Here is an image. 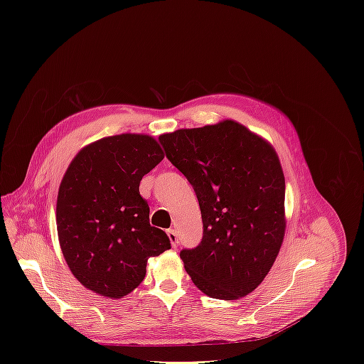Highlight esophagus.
Segmentation results:
<instances>
[{
    "label": "esophagus",
    "instance_id": "1",
    "mask_svg": "<svg viewBox=\"0 0 364 364\" xmlns=\"http://www.w3.org/2000/svg\"><path fill=\"white\" fill-rule=\"evenodd\" d=\"M167 234H168V238H170V243H171V246H173V247L178 246V243H179L178 230H176V229H168V230H167Z\"/></svg>",
    "mask_w": 364,
    "mask_h": 364
}]
</instances>
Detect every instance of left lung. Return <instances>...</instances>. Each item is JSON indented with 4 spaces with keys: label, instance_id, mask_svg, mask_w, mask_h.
I'll list each match as a JSON object with an SVG mask.
<instances>
[{
    "label": "left lung",
    "instance_id": "left-lung-1",
    "mask_svg": "<svg viewBox=\"0 0 364 364\" xmlns=\"http://www.w3.org/2000/svg\"><path fill=\"white\" fill-rule=\"evenodd\" d=\"M159 142L200 205L202 241L181 250L186 273L214 299L249 294L284 240L285 181L277 151L232 119L176 130Z\"/></svg>",
    "mask_w": 364,
    "mask_h": 364
}]
</instances>
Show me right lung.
<instances>
[{"instance_id": "1", "label": "right lung", "mask_w": 364, "mask_h": 364, "mask_svg": "<svg viewBox=\"0 0 364 364\" xmlns=\"http://www.w3.org/2000/svg\"><path fill=\"white\" fill-rule=\"evenodd\" d=\"M162 159L155 138L123 134L92 142L70 164L59 186L58 235L86 289L118 299L142 282L150 257L171 247L167 234L150 226L139 194L142 176Z\"/></svg>"}]
</instances>
